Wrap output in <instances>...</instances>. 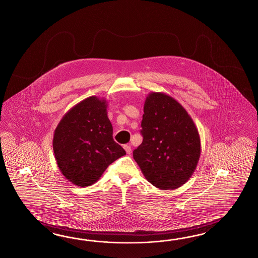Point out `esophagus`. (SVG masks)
<instances>
[{
	"label": "esophagus",
	"mask_w": 258,
	"mask_h": 258,
	"mask_svg": "<svg viewBox=\"0 0 258 258\" xmlns=\"http://www.w3.org/2000/svg\"><path fill=\"white\" fill-rule=\"evenodd\" d=\"M124 149L126 150V154H127V155H131V154H132V147H131V145H124Z\"/></svg>",
	"instance_id": "esophagus-1"
}]
</instances>
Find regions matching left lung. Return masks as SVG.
Returning <instances> with one entry per match:
<instances>
[{
	"label": "left lung",
	"mask_w": 258,
	"mask_h": 258,
	"mask_svg": "<svg viewBox=\"0 0 258 258\" xmlns=\"http://www.w3.org/2000/svg\"><path fill=\"white\" fill-rule=\"evenodd\" d=\"M133 157L145 179L161 190L179 188L193 175L201 153V137L179 101L163 92L147 95Z\"/></svg>",
	"instance_id": "8db88e82"
}]
</instances>
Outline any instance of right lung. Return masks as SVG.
<instances>
[{
	"mask_svg": "<svg viewBox=\"0 0 258 258\" xmlns=\"http://www.w3.org/2000/svg\"><path fill=\"white\" fill-rule=\"evenodd\" d=\"M107 107L106 99L88 97L63 115L54 132L57 167L77 186L92 185L110 164L126 155L113 141Z\"/></svg>",
	"mask_w": 258,
	"mask_h": 258,
	"instance_id": "right-lung-1",
	"label": "right lung"
}]
</instances>
